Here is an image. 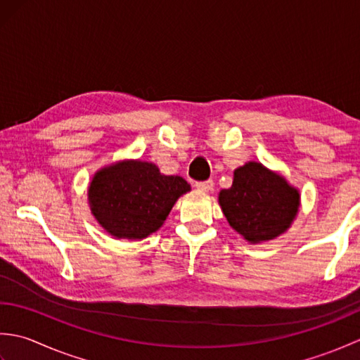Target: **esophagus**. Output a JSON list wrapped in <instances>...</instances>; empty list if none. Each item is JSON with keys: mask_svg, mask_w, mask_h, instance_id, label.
<instances>
[{"mask_svg": "<svg viewBox=\"0 0 360 360\" xmlns=\"http://www.w3.org/2000/svg\"><path fill=\"white\" fill-rule=\"evenodd\" d=\"M196 188L201 190V192H210V190H213V181L209 179V181H200L196 182Z\"/></svg>", "mask_w": 360, "mask_h": 360, "instance_id": "34e87169", "label": "esophagus"}]
</instances>
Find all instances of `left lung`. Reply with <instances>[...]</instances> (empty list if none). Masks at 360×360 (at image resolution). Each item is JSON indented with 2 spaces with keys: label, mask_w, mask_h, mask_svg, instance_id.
Instances as JSON below:
<instances>
[{
  "label": "left lung",
  "mask_w": 360,
  "mask_h": 360,
  "mask_svg": "<svg viewBox=\"0 0 360 360\" xmlns=\"http://www.w3.org/2000/svg\"><path fill=\"white\" fill-rule=\"evenodd\" d=\"M298 202L297 190L258 162L236 168L232 187L219 192L229 224L250 243L274 240L285 232L297 215Z\"/></svg>",
  "instance_id": "obj_1"
}]
</instances>
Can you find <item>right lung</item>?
<instances>
[{
    "mask_svg": "<svg viewBox=\"0 0 360 360\" xmlns=\"http://www.w3.org/2000/svg\"><path fill=\"white\" fill-rule=\"evenodd\" d=\"M190 186L181 176L160 174L155 164L124 160L97 172L89 186L91 212L116 238L142 240L164 224Z\"/></svg>",
    "mask_w": 360,
    "mask_h": 360,
    "instance_id": "1",
    "label": "right lung"
}]
</instances>
